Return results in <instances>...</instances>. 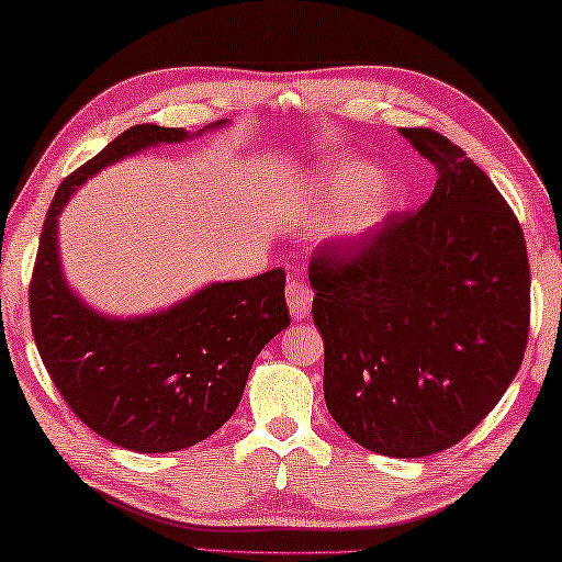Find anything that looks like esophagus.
<instances>
[{"label": "esophagus", "instance_id": "esophagus-1", "mask_svg": "<svg viewBox=\"0 0 562 562\" xmlns=\"http://www.w3.org/2000/svg\"><path fill=\"white\" fill-rule=\"evenodd\" d=\"M284 297H288V307H290V314L294 316V322L307 319L312 312V297H314L307 282L292 280L288 284V290H284Z\"/></svg>", "mask_w": 562, "mask_h": 562}]
</instances>
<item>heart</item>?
I'll return each instance as SVG.
<instances>
[{"label":"heart","instance_id":"obj_1","mask_svg":"<svg viewBox=\"0 0 562 562\" xmlns=\"http://www.w3.org/2000/svg\"><path fill=\"white\" fill-rule=\"evenodd\" d=\"M312 191L322 206H336L331 238L341 246L363 240L391 216L397 203L395 181L373 175V169L359 159L324 167L312 181Z\"/></svg>","mask_w":562,"mask_h":562}]
</instances>
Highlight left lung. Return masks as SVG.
<instances>
[{"instance_id": "8db88e82", "label": "left lung", "mask_w": 562, "mask_h": 562, "mask_svg": "<svg viewBox=\"0 0 562 562\" xmlns=\"http://www.w3.org/2000/svg\"><path fill=\"white\" fill-rule=\"evenodd\" d=\"M437 167L432 196L353 246L312 255L324 401L353 442L395 459L457 445L521 369L524 231L482 169L440 132L403 127Z\"/></svg>"}]
</instances>
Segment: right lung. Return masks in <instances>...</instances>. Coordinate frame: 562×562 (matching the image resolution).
<instances>
[{
    "instance_id": "add662e5",
    "label": "right lung",
    "mask_w": 562,
    "mask_h": 562,
    "mask_svg": "<svg viewBox=\"0 0 562 562\" xmlns=\"http://www.w3.org/2000/svg\"><path fill=\"white\" fill-rule=\"evenodd\" d=\"M196 132L145 122L60 183L41 231L29 290L36 349L50 381L90 430L132 452L165 454L206 440L231 420L252 361L290 326L284 270L209 282L167 310L135 316L98 312L70 288L58 252V216L98 171Z\"/></svg>"
}]
</instances>
